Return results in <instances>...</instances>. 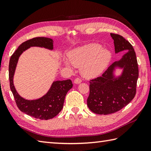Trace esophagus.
I'll list each match as a JSON object with an SVG mask.
<instances>
[{
  "instance_id": "obj_1",
  "label": "esophagus",
  "mask_w": 151,
  "mask_h": 151,
  "mask_svg": "<svg viewBox=\"0 0 151 151\" xmlns=\"http://www.w3.org/2000/svg\"><path fill=\"white\" fill-rule=\"evenodd\" d=\"M81 82H82L81 79H80L79 78H76L75 79V81H74V82H75V84H80L81 83Z\"/></svg>"
}]
</instances>
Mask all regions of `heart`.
<instances>
[{"label": "heart", "instance_id": "b5f03b06", "mask_svg": "<svg viewBox=\"0 0 151 151\" xmlns=\"http://www.w3.org/2000/svg\"><path fill=\"white\" fill-rule=\"evenodd\" d=\"M109 50L99 44H90L70 52L69 58L73 65L81 67V72L86 77H95L107 67L111 60ZM69 66L70 63L65 62Z\"/></svg>", "mask_w": 151, "mask_h": 151}]
</instances>
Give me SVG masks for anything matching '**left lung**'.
I'll return each instance as SVG.
<instances>
[{"label":"left lung","mask_w":151,"mask_h":151,"mask_svg":"<svg viewBox=\"0 0 151 151\" xmlns=\"http://www.w3.org/2000/svg\"><path fill=\"white\" fill-rule=\"evenodd\" d=\"M115 53L126 50L120 60L114 61L98 76L90 81L88 107L93 113L109 114L120 111L134 98L136 93L139 69L136 55L132 44L119 35L111 33ZM123 68L122 75L114 78V68Z\"/></svg>","instance_id":"1"}]
</instances>
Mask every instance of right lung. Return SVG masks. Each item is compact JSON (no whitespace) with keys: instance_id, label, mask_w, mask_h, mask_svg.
I'll use <instances>...</instances> for the list:
<instances>
[{"instance_id":"1","label":"right lung","mask_w":151,"mask_h":151,"mask_svg":"<svg viewBox=\"0 0 151 151\" xmlns=\"http://www.w3.org/2000/svg\"><path fill=\"white\" fill-rule=\"evenodd\" d=\"M31 46L44 47L53 49V40L47 37H36L23 42L12 55L9 62V81L17 107L29 116L40 120H48L55 117L63 109L65 97L73 87L70 79L53 82L51 88L45 96L37 100H26L22 98L15 89L13 78L19 55Z\"/></svg>"}]
</instances>
